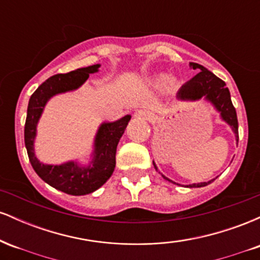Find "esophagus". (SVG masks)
Segmentation results:
<instances>
[{"label": "esophagus", "mask_w": 260, "mask_h": 260, "mask_svg": "<svg viewBox=\"0 0 260 260\" xmlns=\"http://www.w3.org/2000/svg\"><path fill=\"white\" fill-rule=\"evenodd\" d=\"M134 116L138 118H145V120H150L151 118V113L147 111V110H138V111L134 113Z\"/></svg>", "instance_id": "1"}]
</instances>
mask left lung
Here are the masks:
<instances>
[{"instance_id":"obj_1","label":"left lung","mask_w":260,"mask_h":260,"mask_svg":"<svg viewBox=\"0 0 260 260\" xmlns=\"http://www.w3.org/2000/svg\"><path fill=\"white\" fill-rule=\"evenodd\" d=\"M189 67L193 68V70L199 71V73L196 74V76L190 80H188L186 84L181 86L180 90L177 91V99L184 100V101H196V100L202 99V98H204L205 100L209 101V103L213 104V106L215 107L216 111L220 113L221 120L225 121L226 123L232 128V131H234L235 137H236V142L238 143L237 115H236V110L234 105H232V101H231V95H230V91L228 86L225 84V82L220 78H217L215 74L210 72V71H208L205 67H203L202 64L190 62ZM153 164H154L155 170L159 171L154 161ZM161 176L169 182L178 184L176 183V182L170 180V178L166 177V176H164L162 174H161ZM213 181H215V178L208 182L188 184L186 187H189V188L205 187L208 186V184H210ZM178 186H180V184H178Z\"/></svg>"}]
</instances>
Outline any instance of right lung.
<instances>
[{
  "mask_svg": "<svg viewBox=\"0 0 260 260\" xmlns=\"http://www.w3.org/2000/svg\"><path fill=\"white\" fill-rule=\"evenodd\" d=\"M99 68L100 64H92L70 73L50 77L32 92L28 104L24 142L29 161L41 180L71 196L92 193L111 177L116 166V149L131 120V115H126L115 122H104L100 124L95 136L91 161L88 166L79 165L77 161H68L61 165L40 162L34 151L37 126L47 101L57 94L78 89L89 78V74L96 73Z\"/></svg>",
  "mask_w": 260,
  "mask_h": 260,
  "instance_id": "1",
  "label": "right lung"
}]
</instances>
